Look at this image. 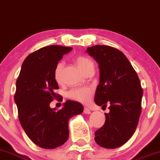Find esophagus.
Returning a JSON list of instances; mask_svg holds the SVG:
<instances>
[{"label": "esophagus", "mask_w": 160, "mask_h": 160, "mask_svg": "<svg viewBox=\"0 0 160 160\" xmlns=\"http://www.w3.org/2000/svg\"><path fill=\"white\" fill-rule=\"evenodd\" d=\"M84 113H86V114H89V113H91V110H90V109H88V107H84Z\"/></svg>", "instance_id": "34e87169"}]
</instances>
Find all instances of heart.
Returning <instances> with one entry per match:
<instances>
[{
  "mask_svg": "<svg viewBox=\"0 0 160 160\" xmlns=\"http://www.w3.org/2000/svg\"><path fill=\"white\" fill-rule=\"evenodd\" d=\"M75 62H76V65L78 66L79 68L84 72V73L89 68V66H91L92 64V62L89 59H88V58H86L84 56L76 57ZM63 67V63L60 62V63H57L55 68V70H54V77H55V80L57 82H59L61 80V72H62ZM92 94V88H88V87H84V88H74V89L71 90L69 92L68 96L72 99L80 101V102H82V103H87L89 101Z\"/></svg>",
  "mask_w": 160,
  "mask_h": 160,
  "instance_id": "b5f03b06",
  "label": "heart"
}]
</instances>
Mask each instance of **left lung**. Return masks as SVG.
Instances as JSON below:
<instances>
[{
    "label": "left lung",
    "mask_w": 160,
    "mask_h": 160,
    "mask_svg": "<svg viewBox=\"0 0 160 160\" xmlns=\"http://www.w3.org/2000/svg\"><path fill=\"white\" fill-rule=\"evenodd\" d=\"M98 63L100 81L94 101L109 105L105 122L95 132V141L104 148L114 149L134 134L141 114L142 89L139 78L122 51L109 46L96 45L86 51Z\"/></svg>",
    "instance_id": "8db88e82"
}]
</instances>
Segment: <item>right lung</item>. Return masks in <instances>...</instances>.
Segmentation results:
<instances>
[{"label": "right lung", "mask_w": 160, "mask_h": 160, "mask_svg": "<svg viewBox=\"0 0 160 160\" xmlns=\"http://www.w3.org/2000/svg\"><path fill=\"white\" fill-rule=\"evenodd\" d=\"M72 50L59 45L37 50L26 57L17 80L14 101L19 121L30 140L42 148L63 145L69 136V119L84 110L81 104L69 100L60 110L50 107L58 96L55 90L59 88L54 77L55 68Z\"/></svg>", "instance_id": "obj_1"}]
</instances>
